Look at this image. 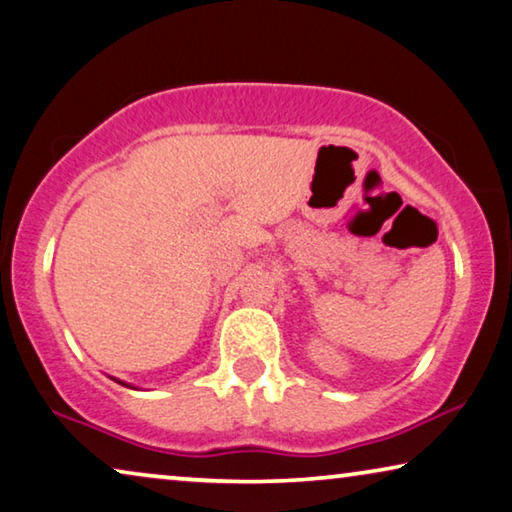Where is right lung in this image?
Listing matches in <instances>:
<instances>
[{"mask_svg":"<svg viewBox=\"0 0 512 512\" xmlns=\"http://www.w3.org/2000/svg\"><path fill=\"white\" fill-rule=\"evenodd\" d=\"M121 384H123V382H121Z\"/></svg>","mask_w":512,"mask_h":512,"instance_id":"right-lung-1","label":"right lung"}]
</instances>
